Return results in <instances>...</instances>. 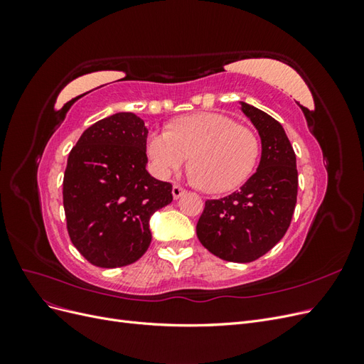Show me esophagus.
<instances>
[{"label": "esophagus", "instance_id": "34e87169", "mask_svg": "<svg viewBox=\"0 0 364 364\" xmlns=\"http://www.w3.org/2000/svg\"><path fill=\"white\" fill-rule=\"evenodd\" d=\"M171 193H173V197H174V199H179V197H181L183 193H185V190L182 188L181 185L174 183V185H173V191H171Z\"/></svg>", "mask_w": 364, "mask_h": 364}]
</instances>
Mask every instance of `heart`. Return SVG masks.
I'll return each mask as SVG.
<instances>
[{"label":"heart","mask_w":364,"mask_h":364,"mask_svg":"<svg viewBox=\"0 0 364 364\" xmlns=\"http://www.w3.org/2000/svg\"><path fill=\"white\" fill-rule=\"evenodd\" d=\"M151 170L168 178L191 155V179L209 193H225L243 183L259 158L253 132L223 114L200 112L174 121L170 130H153L146 142Z\"/></svg>","instance_id":"heart-1"}]
</instances>
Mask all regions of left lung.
I'll return each instance as SVG.
<instances>
[{
	"instance_id": "obj_1",
	"label": "left lung",
	"mask_w": 364,
	"mask_h": 364,
	"mask_svg": "<svg viewBox=\"0 0 364 364\" xmlns=\"http://www.w3.org/2000/svg\"><path fill=\"white\" fill-rule=\"evenodd\" d=\"M261 138L257 171L232 194L206 200L196 232L203 247L232 262L255 261L285 235L297 197L296 155L277 119L245 102Z\"/></svg>"
}]
</instances>
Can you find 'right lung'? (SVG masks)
Returning <instances> with one entry per match:
<instances>
[{"label": "right lung", "mask_w": 364, "mask_h": 364, "mask_svg": "<svg viewBox=\"0 0 364 364\" xmlns=\"http://www.w3.org/2000/svg\"><path fill=\"white\" fill-rule=\"evenodd\" d=\"M149 130L132 112L87 127L68 156L63 208L75 249L97 267L138 261L150 246V217L173 200L171 183L150 176Z\"/></svg>", "instance_id": "add662e5"}]
</instances>
